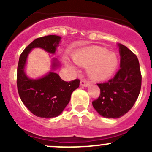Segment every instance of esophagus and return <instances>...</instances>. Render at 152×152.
<instances>
[{
	"label": "esophagus",
	"instance_id": "esophagus-1",
	"mask_svg": "<svg viewBox=\"0 0 152 152\" xmlns=\"http://www.w3.org/2000/svg\"><path fill=\"white\" fill-rule=\"evenodd\" d=\"M80 85L82 86V87H88L90 85L89 82L86 80H81L80 82Z\"/></svg>",
	"mask_w": 152,
	"mask_h": 152
}]
</instances>
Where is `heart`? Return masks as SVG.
<instances>
[{"mask_svg":"<svg viewBox=\"0 0 152 152\" xmlns=\"http://www.w3.org/2000/svg\"><path fill=\"white\" fill-rule=\"evenodd\" d=\"M73 59L76 65L87 67V73L90 78L97 82L111 78L119 65V59L115 53L99 47L82 49L73 55ZM67 65L74 68L70 64Z\"/></svg>","mask_w":152,"mask_h":152,"instance_id":"heart-1","label":"heart"}]
</instances>
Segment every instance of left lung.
Listing matches in <instances>:
<instances>
[{
	"label": "left lung",
	"instance_id": "8db88e82",
	"mask_svg": "<svg viewBox=\"0 0 152 152\" xmlns=\"http://www.w3.org/2000/svg\"><path fill=\"white\" fill-rule=\"evenodd\" d=\"M120 70L113 79L97 84L100 96L93 106L100 115L118 118L128 113L140 94L142 76L137 56L122 44H118Z\"/></svg>",
	"mask_w": 152,
	"mask_h": 152
}]
</instances>
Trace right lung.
I'll list each match as a JSON object with an SVG mask.
<instances>
[{"label":"right lung","mask_w":152,"mask_h":152,"mask_svg":"<svg viewBox=\"0 0 152 152\" xmlns=\"http://www.w3.org/2000/svg\"><path fill=\"white\" fill-rule=\"evenodd\" d=\"M60 40V37L56 35L37 38L20 56L17 74L18 93L24 105L37 117L51 118L59 115L70 102L72 93L79 86V79L65 82L53 72V69L60 65L56 58L53 59L52 70L42 77L32 79L26 74L27 57L32 49L39 48L53 54Z\"/></svg>","instance_id":"obj_1"}]
</instances>
